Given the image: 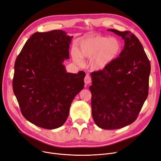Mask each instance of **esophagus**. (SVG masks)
<instances>
[{
	"instance_id": "esophagus-1",
	"label": "esophagus",
	"mask_w": 161,
	"mask_h": 161,
	"mask_svg": "<svg viewBox=\"0 0 161 161\" xmlns=\"http://www.w3.org/2000/svg\"><path fill=\"white\" fill-rule=\"evenodd\" d=\"M84 81H85L86 84H89L91 83V79L90 78V76L86 75L85 79H84Z\"/></svg>"
}]
</instances>
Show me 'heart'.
Returning a JSON list of instances; mask_svg holds the SVG:
<instances>
[{
	"label": "heart",
	"mask_w": 161,
	"mask_h": 161,
	"mask_svg": "<svg viewBox=\"0 0 161 161\" xmlns=\"http://www.w3.org/2000/svg\"><path fill=\"white\" fill-rule=\"evenodd\" d=\"M80 52L74 47L72 55L74 60L81 63L82 57L91 59V66L95 70L104 69L112 63L119 54L121 43L114 37L108 38L102 36L87 37L80 43Z\"/></svg>",
	"instance_id": "heart-1"
}]
</instances>
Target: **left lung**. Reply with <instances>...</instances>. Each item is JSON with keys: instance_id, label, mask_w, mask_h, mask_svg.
Returning a JSON list of instances; mask_svg holds the SVG:
<instances>
[{"instance_id": "8db88e82", "label": "left lung", "mask_w": 161, "mask_h": 161, "mask_svg": "<svg viewBox=\"0 0 161 161\" xmlns=\"http://www.w3.org/2000/svg\"><path fill=\"white\" fill-rule=\"evenodd\" d=\"M121 36L119 57L91 73L92 116L98 127L121 129L137 119L148 96L151 64L138 38L130 31L108 29Z\"/></svg>"}]
</instances>
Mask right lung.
Instances as JSON below:
<instances>
[{
	"label": "right lung",
	"instance_id": "1",
	"mask_svg": "<svg viewBox=\"0 0 161 161\" xmlns=\"http://www.w3.org/2000/svg\"><path fill=\"white\" fill-rule=\"evenodd\" d=\"M73 36L61 30L35 32L25 44L14 65L13 91L22 115L46 129L61 126L74 97L84 87L86 73L66 72Z\"/></svg>",
	"mask_w": 161,
	"mask_h": 161
}]
</instances>
